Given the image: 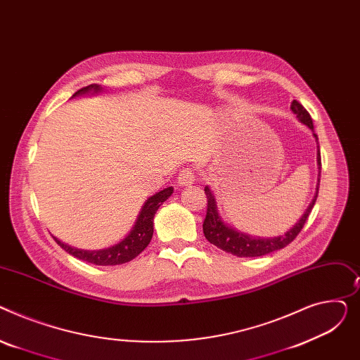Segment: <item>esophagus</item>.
<instances>
[{
    "label": "esophagus",
    "instance_id": "34e87169",
    "mask_svg": "<svg viewBox=\"0 0 360 360\" xmlns=\"http://www.w3.org/2000/svg\"><path fill=\"white\" fill-rule=\"evenodd\" d=\"M177 181L180 186H190L195 183V173L190 170V168H186V170H183L179 177H177Z\"/></svg>",
    "mask_w": 360,
    "mask_h": 360
}]
</instances>
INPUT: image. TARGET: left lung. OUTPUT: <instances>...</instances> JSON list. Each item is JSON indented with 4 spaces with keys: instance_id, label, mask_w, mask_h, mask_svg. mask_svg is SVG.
Listing matches in <instances>:
<instances>
[{
    "instance_id": "1",
    "label": "left lung",
    "mask_w": 360,
    "mask_h": 360,
    "mask_svg": "<svg viewBox=\"0 0 360 360\" xmlns=\"http://www.w3.org/2000/svg\"><path fill=\"white\" fill-rule=\"evenodd\" d=\"M290 110L293 112V115L297 116V119L304 123L305 126L312 131V135L315 138L316 142V165H319V183H316L315 187V195L311 200V203L308 205L307 210L304 212V215L300 218V221L295 224L290 229H288L283 236H278L273 238H263V237H251L248 234H244V232L229 226L226 222H224L219 210H218V205H217V199L212 190H210L209 186L205 187V193L207 198V210H206V218L203 221V234L206 237V240L217 245L218 248L231 252L232 256L237 257H260V256H266L269 252L278 251L283 247H286L288 244H290L297 236L301 232L302 226L305 225L311 210L315 205L316 196H319V188H320V174H321V155H320V146H319V136L315 135L314 132V124H312V119L309 116V113L304 109V105L301 103H298L297 100H293L290 103Z\"/></svg>"
}]
</instances>
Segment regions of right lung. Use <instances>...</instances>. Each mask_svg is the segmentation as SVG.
I'll use <instances>...</instances> for the list:
<instances>
[{"instance_id":"add662e5","label":"right lung","mask_w":360,"mask_h":360,"mask_svg":"<svg viewBox=\"0 0 360 360\" xmlns=\"http://www.w3.org/2000/svg\"><path fill=\"white\" fill-rule=\"evenodd\" d=\"M101 91H103L101 87L97 86V84H90V86L78 90L72 97L86 96V94L94 96ZM173 192H174L173 187H167L161 190V192L155 193L154 196L148 198L129 234L112 247L101 248V250H81V248H75L65 243H62L56 237H53V240L63 250H65L68 255L82 262L97 264V266H116V264L128 263L134 260L139 252H142L146 248V245L150 244L154 234V217L157 214V210L168 198L173 195Z\"/></svg>"}]
</instances>
